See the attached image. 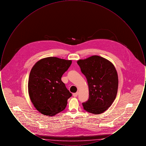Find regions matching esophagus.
<instances>
[{"label": "esophagus", "mask_w": 146, "mask_h": 146, "mask_svg": "<svg viewBox=\"0 0 146 146\" xmlns=\"http://www.w3.org/2000/svg\"><path fill=\"white\" fill-rule=\"evenodd\" d=\"M78 92H76V93H74V94H73V95L74 97H76V96H78Z\"/></svg>", "instance_id": "1"}]
</instances>
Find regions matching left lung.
<instances>
[{"label":"left lung","instance_id":"1","mask_svg":"<svg viewBox=\"0 0 146 146\" xmlns=\"http://www.w3.org/2000/svg\"><path fill=\"white\" fill-rule=\"evenodd\" d=\"M77 63L89 86V99L82 104L84 110L94 114L104 113L111 106L117 94L118 74L114 65L96 55L80 60Z\"/></svg>","mask_w":146,"mask_h":146}]
</instances>
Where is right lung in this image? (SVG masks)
Wrapping results in <instances>:
<instances>
[{
    "mask_svg": "<svg viewBox=\"0 0 146 146\" xmlns=\"http://www.w3.org/2000/svg\"><path fill=\"white\" fill-rule=\"evenodd\" d=\"M71 63V60L49 57L38 61L31 70L29 95L35 108L42 114L54 116L65 109L72 94L61 77Z\"/></svg>",
    "mask_w": 146,
    "mask_h": 146,
    "instance_id": "obj_1",
    "label": "right lung"
}]
</instances>
